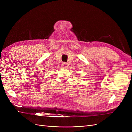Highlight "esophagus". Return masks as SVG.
Masks as SVG:
<instances>
[{
  "mask_svg": "<svg viewBox=\"0 0 132 132\" xmlns=\"http://www.w3.org/2000/svg\"><path fill=\"white\" fill-rule=\"evenodd\" d=\"M62 67H63V68H67L68 67V64L67 63H65V62H63V63H62Z\"/></svg>",
  "mask_w": 132,
  "mask_h": 132,
  "instance_id": "34e87169",
  "label": "esophagus"
}]
</instances>
